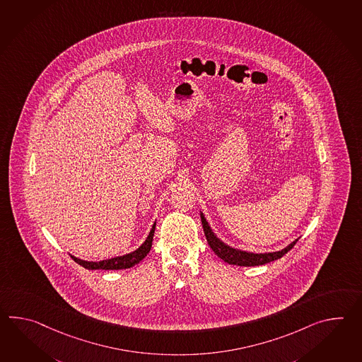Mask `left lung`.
I'll return each mask as SVG.
<instances>
[{
	"label": "left lung",
	"mask_w": 362,
	"mask_h": 362,
	"mask_svg": "<svg viewBox=\"0 0 362 362\" xmlns=\"http://www.w3.org/2000/svg\"><path fill=\"white\" fill-rule=\"evenodd\" d=\"M201 223L204 227V233L206 236V240L209 243L210 248L217 255L218 257L223 259L230 265L236 266H258L265 265L267 262L275 261L278 258L283 257L288 250L293 248V245L298 243V239L292 241L286 248L276 252H269V253H253V252H247V250H236L233 247H230L226 244L225 241L221 240L216 233H213L206 218L200 213Z\"/></svg>",
	"instance_id": "1"
}]
</instances>
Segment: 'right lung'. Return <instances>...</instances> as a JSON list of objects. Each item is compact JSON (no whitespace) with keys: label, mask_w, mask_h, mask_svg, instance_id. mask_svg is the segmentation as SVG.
<instances>
[{"label":"right lung","mask_w":362,"mask_h":362,"mask_svg":"<svg viewBox=\"0 0 362 362\" xmlns=\"http://www.w3.org/2000/svg\"><path fill=\"white\" fill-rule=\"evenodd\" d=\"M154 230H156V223L152 226V230L148 235V238L145 239L144 243L137 248L136 250L118 256V257L109 258V259H103V261H84L81 258L74 257V261L76 264L88 269V270H121V269H129L132 266L137 265L143 258L149 253V250L152 248L153 236H154Z\"/></svg>","instance_id":"1"}]
</instances>
